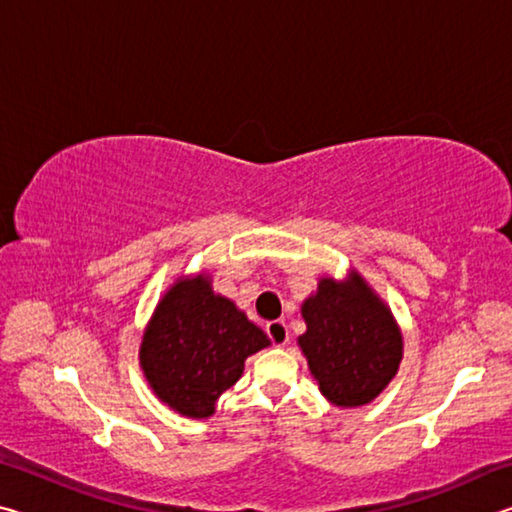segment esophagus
Returning a JSON list of instances; mask_svg holds the SVG:
<instances>
[{
  "instance_id": "1",
  "label": "esophagus",
  "mask_w": 512,
  "mask_h": 512,
  "mask_svg": "<svg viewBox=\"0 0 512 512\" xmlns=\"http://www.w3.org/2000/svg\"><path fill=\"white\" fill-rule=\"evenodd\" d=\"M266 334H268V339L277 345V348H284V345L289 343V327L284 320H271V323L266 325Z\"/></svg>"
}]
</instances>
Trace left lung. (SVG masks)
Listing matches in <instances>:
<instances>
[{"label": "left lung", "instance_id": "1", "mask_svg": "<svg viewBox=\"0 0 512 512\" xmlns=\"http://www.w3.org/2000/svg\"><path fill=\"white\" fill-rule=\"evenodd\" d=\"M300 314L307 332L298 345L325 400L339 409L377 400L400 370L404 339L366 277L354 268L343 280L323 275Z\"/></svg>", "mask_w": 512, "mask_h": 512}]
</instances>
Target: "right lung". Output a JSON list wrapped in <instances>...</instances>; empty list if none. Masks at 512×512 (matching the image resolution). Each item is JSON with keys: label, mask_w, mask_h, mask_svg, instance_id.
<instances>
[{"label": "right lung", "mask_w": 512, "mask_h": 512, "mask_svg": "<svg viewBox=\"0 0 512 512\" xmlns=\"http://www.w3.org/2000/svg\"><path fill=\"white\" fill-rule=\"evenodd\" d=\"M271 339L230 298L212 289L210 273L178 277L164 291L140 343V368L151 391L185 418L207 420L216 400L244 375V363Z\"/></svg>", "instance_id": "1"}]
</instances>
